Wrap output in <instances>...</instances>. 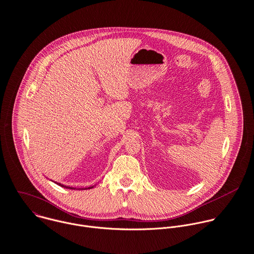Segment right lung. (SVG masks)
Wrapping results in <instances>:
<instances>
[{
    "mask_svg": "<svg viewBox=\"0 0 254 254\" xmlns=\"http://www.w3.org/2000/svg\"><path fill=\"white\" fill-rule=\"evenodd\" d=\"M57 185H59L60 187H63V188H65V189H69V190H75V189H73V188H70V187H66V186H64V185H62V184H58V183H56ZM94 187H90V188H88V189H78V190H90V189H93Z\"/></svg>",
    "mask_w": 254,
    "mask_h": 254,
    "instance_id": "right-lung-1",
    "label": "right lung"
}]
</instances>
